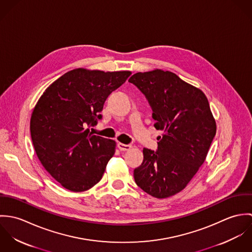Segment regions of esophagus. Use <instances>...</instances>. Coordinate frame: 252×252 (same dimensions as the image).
<instances>
[{
	"mask_svg": "<svg viewBox=\"0 0 252 252\" xmlns=\"http://www.w3.org/2000/svg\"><path fill=\"white\" fill-rule=\"evenodd\" d=\"M118 148L121 150V151H127V150H130L132 148V145L131 144H124L122 143H119L117 144Z\"/></svg>",
	"mask_w": 252,
	"mask_h": 252,
	"instance_id": "obj_1",
	"label": "esophagus"
}]
</instances>
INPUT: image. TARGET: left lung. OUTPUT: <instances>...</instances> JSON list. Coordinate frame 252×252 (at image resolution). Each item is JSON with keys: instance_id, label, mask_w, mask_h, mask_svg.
Instances as JSON below:
<instances>
[{"instance_id": "obj_1", "label": "left lung", "mask_w": 252, "mask_h": 252, "mask_svg": "<svg viewBox=\"0 0 252 252\" xmlns=\"http://www.w3.org/2000/svg\"><path fill=\"white\" fill-rule=\"evenodd\" d=\"M129 82L144 94L154 127L163 131L157 151L144 148V161L134 170V179L152 197H171L196 175L216 136L209 101L202 90L169 71L137 72Z\"/></svg>"}]
</instances>
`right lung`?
Listing matches in <instances>:
<instances>
[{
	"label": "right lung",
	"mask_w": 252,
	"mask_h": 252,
	"mask_svg": "<svg viewBox=\"0 0 252 252\" xmlns=\"http://www.w3.org/2000/svg\"><path fill=\"white\" fill-rule=\"evenodd\" d=\"M131 73L74 69L38 99L30 121L32 142L41 165L64 188L82 192L102 180L116 143L93 135L89 127Z\"/></svg>",
	"instance_id": "obj_1"
}]
</instances>
